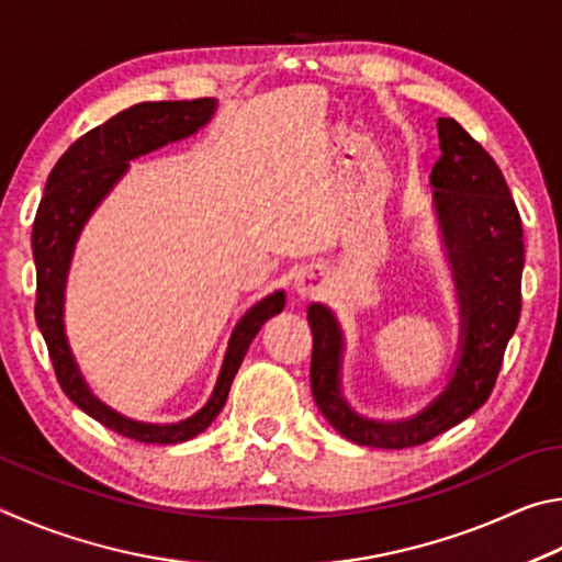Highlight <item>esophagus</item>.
<instances>
[{"instance_id": "34e87169", "label": "esophagus", "mask_w": 562, "mask_h": 562, "mask_svg": "<svg viewBox=\"0 0 562 562\" xmlns=\"http://www.w3.org/2000/svg\"><path fill=\"white\" fill-rule=\"evenodd\" d=\"M313 289H316V286H311V283H306V281H299V283H296L299 296H308V293H313Z\"/></svg>"}]
</instances>
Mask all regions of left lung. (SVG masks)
Segmentation results:
<instances>
[{"label":"left lung","mask_w":562,"mask_h":562,"mask_svg":"<svg viewBox=\"0 0 562 562\" xmlns=\"http://www.w3.org/2000/svg\"><path fill=\"white\" fill-rule=\"evenodd\" d=\"M437 131L441 157L431 167L429 182L461 313L459 356L445 392L409 419L360 417L340 392L338 321L321 303L308 308L313 400L330 427L360 447H419L474 415L496 385L520 318L524 226L514 196L494 157L454 117H439Z\"/></svg>","instance_id":"obj_1"}]
</instances>
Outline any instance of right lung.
<instances>
[{
    "mask_svg": "<svg viewBox=\"0 0 562 562\" xmlns=\"http://www.w3.org/2000/svg\"><path fill=\"white\" fill-rule=\"evenodd\" d=\"M214 108L216 101H212V98L137 103L113 115L103 125L88 131L54 165L34 220V313L38 330L46 340L58 385L76 407H81L86 415L101 422L103 427L127 439L145 441V445H180V441L196 437L212 425L214 417L222 412L226 397H229L236 370H239L256 333L261 330L266 321L283 311L286 296H283V291L271 293V296H266L254 308L246 311L244 318L236 323L212 397L196 415L177 422V425H145V422L117 415L115 409L105 407L88 390L64 333L66 276L78 234H81L83 224L95 206L103 202V196L125 175L127 162L167 143H177L182 137L194 135L202 125L210 123Z\"/></svg>",
    "mask_w": 562,
    "mask_h": 562,
    "instance_id": "1",
    "label": "right lung"
}]
</instances>
